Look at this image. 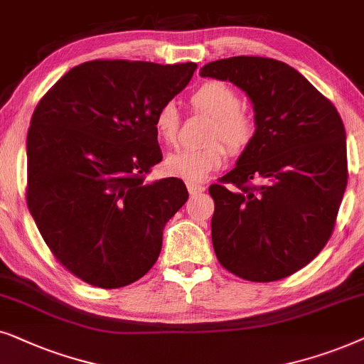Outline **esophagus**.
<instances>
[{
  "label": "esophagus",
  "instance_id": "1",
  "mask_svg": "<svg viewBox=\"0 0 364 364\" xmlns=\"http://www.w3.org/2000/svg\"><path fill=\"white\" fill-rule=\"evenodd\" d=\"M186 186H188V191H190V195L191 196H196V195H200V193H203L206 190L205 186L203 185H200V183H186Z\"/></svg>",
  "mask_w": 364,
  "mask_h": 364
}]
</instances>
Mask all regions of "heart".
I'll return each instance as SVG.
<instances>
[{"mask_svg": "<svg viewBox=\"0 0 364 364\" xmlns=\"http://www.w3.org/2000/svg\"><path fill=\"white\" fill-rule=\"evenodd\" d=\"M191 106L213 116L208 138L213 143L205 146L183 148L164 159V171L171 176L200 181L211 171L221 168L226 158L225 141L232 153L243 151L250 146L256 134L255 114L241 106L238 91L225 81H206L191 95ZM181 116L173 103H164L154 113V132L164 144H176Z\"/></svg>", "mask_w": 364, "mask_h": 364, "instance_id": "heart-1", "label": "heart"}]
</instances>
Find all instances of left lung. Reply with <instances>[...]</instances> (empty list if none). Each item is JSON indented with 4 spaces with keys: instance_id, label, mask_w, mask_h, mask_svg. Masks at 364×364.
Returning a JSON list of instances; mask_svg holds the SVG:
<instances>
[{
    "instance_id": "obj_1",
    "label": "left lung",
    "mask_w": 364,
    "mask_h": 364,
    "mask_svg": "<svg viewBox=\"0 0 364 364\" xmlns=\"http://www.w3.org/2000/svg\"><path fill=\"white\" fill-rule=\"evenodd\" d=\"M201 76L246 91L256 134L236 168L210 186L211 240L223 268L268 283L316 258L348 185L341 116L301 73L261 56L208 63Z\"/></svg>"
}]
</instances>
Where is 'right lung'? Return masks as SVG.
I'll return each mask as SVG.
<instances>
[{"label":"right lung","mask_w":364,"mask_h":364,"mask_svg":"<svg viewBox=\"0 0 364 364\" xmlns=\"http://www.w3.org/2000/svg\"><path fill=\"white\" fill-rule=\"evenodd\" d=\"M195 63L93 60L60 77L28 129L26 203L60 264L96 288L132 284L156 263L185 183H144L163 159L154 113Z\"/></svg>","instance_id":"1"}]
</instances>
